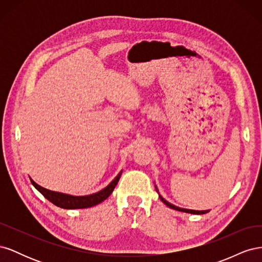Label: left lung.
Returning <instances> with one entry per match:
<instances>
[{"label":"left lung","instance_id":"obj_1","mask_svg":"<svg viewBox=\"0 0 262 262\" xmlns=\"http://www.w3.org/2000/svg\"><path fill=\"white\" fill-rule=\"evenodd\" d=\"M155 188H156V186H155ZM156 191L158 192V190H157V188H156ZM160 199L167 205V207H169L170 209H173V210H177V211H180V212H186V213H191V214H204V213H207L208 211H195V210H188V209H181V208H178V207H176V205H173V204H171V203H169L168 201H166L164 198L160 194Z\"/></svg>","mask_w":262,"mask_h":262}]
</instances>
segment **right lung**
I'll list each match as a JSON object with an SVG mask.
<instances>
[{
	"instance_id": "right-lung-1",
	"label": "right lung",
	"mask_w": 262,
	"mask_h": 262,
	"mask_svg": "<svg viewBox=\"0 0 262 262\" xmlns=\"http://www.w3.org/2000/svg\"><path fill=\"white\" fill-rule=\"evenodd\" d=\"M121 172H119L118 176L110 182L106 188L100 190L99 192L89 194V195H82V196H75V195H70V194L61 193V192L51 191V190H48L41 186L37 185L34 180H31V184L35 186V188L46 198V199H48L51 203L57 205L59 208L69 209V210L85 209V208L94 207V205H96L106 200L107 198L113 193L119 179H120Z\"/></svg>"
}]
</instances>
